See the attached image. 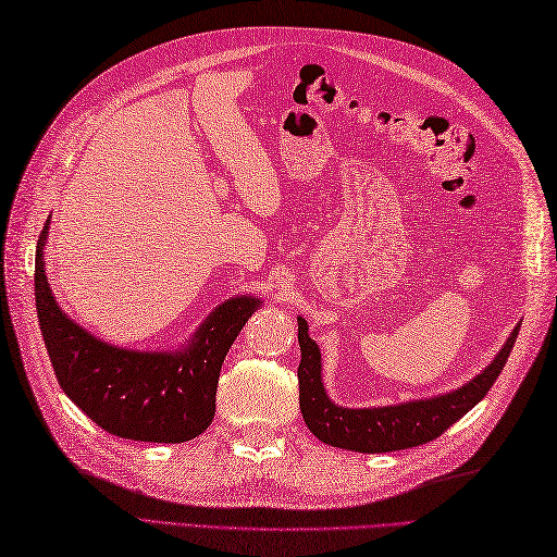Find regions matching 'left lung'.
Instances as JSON below:
<instances>
[{
	"label": "left lung",
	"mask_w": 557,
	"mask_h": 557,
	"mask_svg": "<svg viewBox=\"0 0 557 557\" xmlns=\"http://www.w3.org/2000/svg\"><path fill=\"white\" fill-rule=\"evenodd\" d=\"M299 321V407L309 431L333 447L354 449V453H395V449L417 447L441 437L449 425L476 407L486 397L495 377L505 369L507 357L515 347L519 325L507 337L488 369H483L474 381L465 383L453 393L411 399L401 405L373 407V409H347L330 401L321 377V349L309 337V325Z\"/></svg>",
	"instance_id": "1"
}]
</instances>
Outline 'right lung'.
I'll use <instances>...</instances> for the list:
<instances>
[{
	"mask_svg": "<svg viewBox=\"0 0 557 557\" xmlns=\"http://www.w3.org/2000/svg\"><path fill=\"white\" fill-rule=\"evenodd\" d=\"M47 224L35 248V306L54 375L69 399L100 429L126 441L186 443L203 433L215 417L222 361L260 301L232 297L220 304L184 349L108 345L57 306L45 275Z\"/></svg>",
	"mask_w": 557,
	"mask_h": 557,
	"instance_id": "obj_1",
	"label": "right lung"
}]
</instances>
